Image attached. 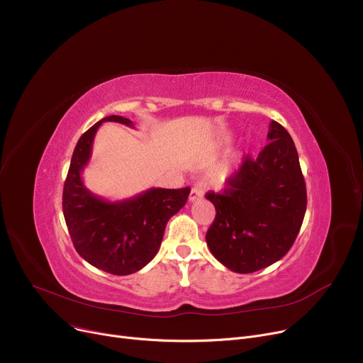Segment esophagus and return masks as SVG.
I'll return each instance as SVG.
<instances>
[{"mask_svg":"<svg viewBox=\"0 0 363 363\" xmlns=\"http://www.w3.org/2000/svg\"><path fill=\"white\" fill-rule=\"evenodd\" d=\"M204 196V189H203V185L200 184H196L191 189V193H189V201H196L199 199H201Z\"/></svg>","mask_w":363,"mask_h":363,"instance_id":"obj_1","label":"esophagus"}]
</instances>
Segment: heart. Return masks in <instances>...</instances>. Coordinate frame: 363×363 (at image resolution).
Instances as JSON below:
<instances>
[{"instance_id": "obj_1", "label": "heart", "mask_w": 363, "mask_h": 363, "mask_svg": "<svg viewBox=\"0 0 363 363\" xmlns=\"http://www.w3.org/2000/svg\"><path fill=\"white\" fill-rule=\"evenodd\" d=\"M228 174H230V167H228L226 164H222V166L216 167V169L212 172V174H211V179H212L213 184L220 185V184H223V182L226 181Z\"/></svg>"}]
</instances>
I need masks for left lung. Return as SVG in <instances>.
Segmentation results:
<instances>
[{
    "label": "left lung",
    "mask_w": 363,
    "mask_h": 363,
    "mask_svg": "<svg viewBox=\"0 0 363 363\" xmlns=\"http://www.w3.org/2000/svg\"><path fill=\"white\" fill-rule=\"evenodd\" d=\"M269 144L247 156L222 193H207L216 208L206 241L230 271L252 274L291 249L306 213V184L290 133L272 121Z\"/></svg>",
    "instance_id": "8db88e82"
}]
</instances>
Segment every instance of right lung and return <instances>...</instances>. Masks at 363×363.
Returning a JSON list of instances; mask_svg holds the SVG:
<instances>
[{"mask_svg":"<svg viewBox=\"0 0 363 363\" xmlns=\"http://www.w3.org/2000/svg\"><path fill=\"white\" fill-rule=\"evenodd\" d=\"M103 122L135 128L122 116L91 126L74 147L63 188V215L76 252L89 264L113 275L143 269L160 249L167 220L185 206L191 189L150 188L122 201H107L84 185L94 137Z\"/></svg>","mask_w":363,"mask_h":363,"instance_id":"add662e5","label":"right lung"}]
</instances>
